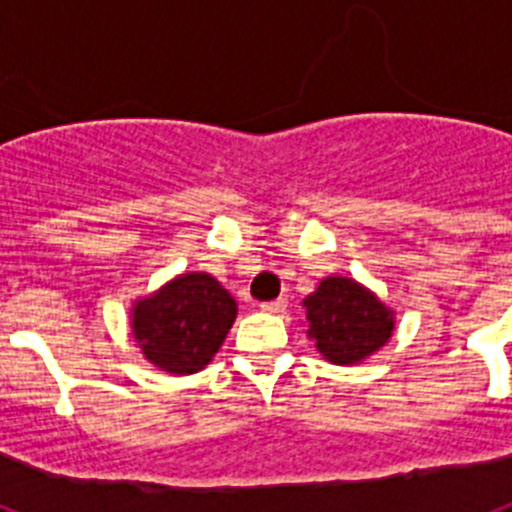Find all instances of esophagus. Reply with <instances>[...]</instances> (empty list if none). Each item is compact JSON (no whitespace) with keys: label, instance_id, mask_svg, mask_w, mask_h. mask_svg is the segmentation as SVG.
<instances>
[{"label":"esophagus","instance_id":"34e87169","mask_svg":"<svg viewBox=\"0 0 512 512\" xmlns=\"http://www.w3.org/2000/svg\"><path fill=\"white\" fill-rule=\"evenodd\" d=\"M261 310L271 312V315H282V312L287 310V300H284V297H279V300L264 302V305H261Z\"/></svg>","mask_w":512,"mask_h":512}]
</instances>
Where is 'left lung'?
<instances>
[{
	"mask_svg": "<svg viewBox=\"0 0 512 512\" xmlns=\"http://www.w3.org/2000/svg\"><path fill=\"white\" fill-rule=\"evenodd\" d=\"M305 333L325 361L361 364L390 343L395 310L351 277H325L302 300Z\"/></svg>",
	"mask_w": 512,
	"mask_h": 512,
	"instance_id": "left-lung-1",
	"label": "left lung"
}]
</instances>
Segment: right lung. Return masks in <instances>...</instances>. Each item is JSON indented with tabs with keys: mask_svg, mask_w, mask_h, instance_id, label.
<instances>
[{
	"mask_svg": "<svg viewBox=\"0 0 512 512\" xmlns=\"http://www.w3.org/2000/svg\"><path fill=\"white\" fill-rule=\"evenodd\" d=\"M238 305L207 271H184L130 307L143 359L174 377L202 372L233 328Z\"/></svg>",
	"mask_w": 512,
	"mask_h": 512,
	"instance_id": "right-lung-1",
	"label": "right lung"
}]
</instances>
